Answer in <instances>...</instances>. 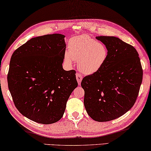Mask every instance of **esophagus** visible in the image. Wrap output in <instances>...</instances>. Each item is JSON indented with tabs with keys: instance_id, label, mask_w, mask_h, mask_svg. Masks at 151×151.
Masks as SVG:
<instances>
[{
	"instance_id": "34e87169",
	"label": "esophagus",
	"mask_w": 151,
	"mask_h": 151,
	"mask_svg": "<svg viewBox=\"0 0 151 151\" xmlns=\"http://www.w3.org/2000/svg\"><path fill=\"white\" fill-rule=\"evenodd\" d=\"M76 80H77V82L78 83V85H81V81H82L83 79V76H81V75H80L79 73H76Z\"/></svg>"
}]
</instances>
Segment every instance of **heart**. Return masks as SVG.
<instances>
[{"instance_id": "heart-1", "label": "heart", "mask_w": 151, "mask_h": 151, "mask_svg": "<svg viewBox=\"0 0 151 151\" xmlns=\"http://www.w3.org/2000/svg\"><path fill=\"white\" fill-rule=\"evenodd\" d=\"M68 50L64 55V61L71 65L73 60L78 61V68L85 75H93L99 71L106 63L108 50L106 45L87 35L72 38Z\"/></svg>"}]
</instances>
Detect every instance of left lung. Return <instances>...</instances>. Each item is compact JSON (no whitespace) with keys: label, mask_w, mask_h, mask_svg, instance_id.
Instances as JSON below:
<instances>
[{"label":"left lung","mask_w":151,"mask_h":151,"mask_svg":"<svg viewBox=\"0 0 151 151\" xmlns=\"http://www.w3.org/2000/svg\"><path fill=\"white\" fill-rule=\"evenodd\" d=\"M108 50L104 66L83 78L84 105L91 118L108 122L119 118L135 104L142 81V68L136 50L114 36H98Z\"/></svg>","instance_id":"left-lung-1"}]
</instances>
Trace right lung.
I'll return each instance as SVG.
<instances>
[{
  "mask_svg": "<svg viewBox=\"0 0 151 151\" xmlns=\"http://www.w3.org/2000/svg\"><path fill=\"white\" fill-rule=\"evenodd\" d=\"M65 35L33 37L12 55L7 81L19 111L35 122L59 121L66 102L78 86L76 71L64 70Z\"/></svg>",
  "mask_w": 151,
  "mask_h": 151,
  "instance_id": "add662e5",
  "label": "right lung"
}]
</instances>
